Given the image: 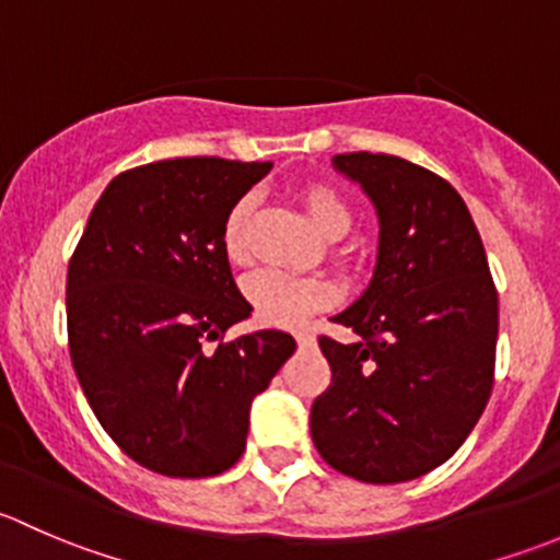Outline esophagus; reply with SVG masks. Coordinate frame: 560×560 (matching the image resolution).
Returning a JSON list of instances; mask_svg holds the SVG:
<instances>
[{
	"label": "esophagus",
	"mask_w": 560,
	"mask_h": 560,
	"mask_svg": "<svg viewBox=\"0 0 560 560\" xmlns=\"http://www.w3.org/2000/svg\"><path fill=\"white\" fill-rule=\"evenodd\" d=\"M295 341H298V347H301V349L314 347V336L308 330H298L295 332Z\"/></svg>",
	"instance_id": "34e87169"
}]
</instances>
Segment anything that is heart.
<instances>
[{"label": "heart", "mask_w": 560, "mask_h": 560, "mask_svg": "<svg viewBox=\"0 0 560 560\" xmlns=\"http://www.w3.org/2000/svg\"><path fill=\"white\" fill-rule=\"evenodd\" d=\"M298 200L303 202L308 217L327 238H343L352 230V211L332 186L322 180H308L298 189ZM257 211L254 195H241L224 213L219 244L230 265H246L252 259V219ZM244 295L252 306V314L262 325L270 327H295L303 325L308 316L325 312L338 301V290L332 281L322 276L287 273V270H257L248 276Z\"/></svg>", "instance_id": "1"}]
</instances>
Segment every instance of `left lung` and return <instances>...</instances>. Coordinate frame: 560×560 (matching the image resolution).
I'll list each match as a JSON object with an SVG mask.
<instances>
[{
  "label": "left lung",
  "mask_w": 560,
  "mask_h": 560,
  "mask_svg": "<svg viewBox=\"0 0 560 560\" xmlns=\"http://www.w3.org/2000/svg\"><path fill=\"white\" fill-rule=\"evenodd\" d=\"M380 211L365 295L332 316L354 343L319 336L330 385L312 406L327 466L371 485L409 482L466 442L493 389L499 292L460 195L400 156L338 154Z\"/></svg>",
  "instance_id": "1"
}]
</instances>
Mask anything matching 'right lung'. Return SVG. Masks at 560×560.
Returning <instances> with one entry per match:
<instances>
[{"mask_svg": "<svg viewBox=\"0 0 560 560\" xmlns=\"http://www.w3.org/2000/svg\"><path fill=\"white\" fill-rule=\"evenodd\" d=\"M270 162L180 156L118 173L67 265V347L107 436L165 477H217L246 450L248 406L295 352L262 330L219 233Z\"/></svg>", "mask_w": 560, "mask_h": 560, "instance_id": "add662e5", "label": "right lung"}]
</instances>
